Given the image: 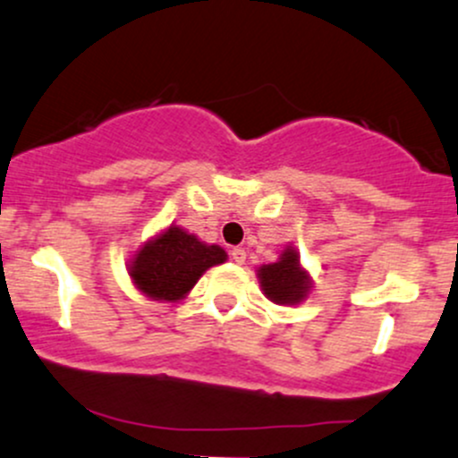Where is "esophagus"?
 Instances as JSON below:
<instances>
[{"instance_id": "esophagus-1", "label": "esophagus", "mask_w": 458, "mask_h": 458, "mask_svg": "<svg viewBox=\"0 0 458 458\" xmlns=\"http://www.w3.org/2000/svg\"><path fill=\"white\" fill-rule=\"evenodd\" d=\"M230 257H233L234 263H239V266H242V263H245V257H248V254H245L243 248H233L230 250Z\"/></svg>"}]
</instances>
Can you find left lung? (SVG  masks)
Returning a JSON list of instances; mask_svg holds the SVG:
<instances>
[{
    "instance_id": "8db88e82",
    "label": "left lung",
    "mask_w": 458,
    "mask_h": 458,
    "mask_svg": "<svg viewBox=\"0 0 458 458\" xmlns=\"http://www.w3.org/2000/svg\"><path fill=\"white\" fill-rule=\"evenodd\" d=\"M263 293L278 305H296L307 296L310 276L301 269L296 250L287 248L276 263L259 269Z\"/></svg>"
}]
</instances>
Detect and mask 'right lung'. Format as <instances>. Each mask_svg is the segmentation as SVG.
<instances>
[{"instance_id":"obj_1","label":"right lung","mask_w":458,"mask_h":458,"mask_svg":"<svg viewBox=\"0 0 458 458\" xmlns=\"http://www.w3.org/2000/svg\"><path fill=\"white\" fill-rule=\"evenodd\" d=\"M225 261V252L219 245H206L177 225L144 243L133 257V283L147 296L156 301H180L192 290L201 274L208 267Z\"/></svg>"}]
</instances>
